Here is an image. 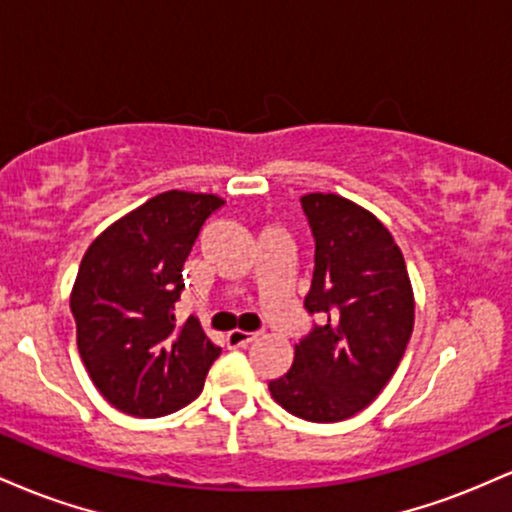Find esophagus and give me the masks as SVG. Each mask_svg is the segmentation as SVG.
<instances>
[{
  "label": "esophagus",
  "mask_w": 512,
  "mask_h": 512,
  "mask_svg": "<svg viewBox=\"0 0 512 512\" xmlns=\"http://www.w3.org/2000/svg\"><path fill=\"white\" fill-rule=\"evenodd\" d=\"M260 337L257 332H243V330H231L226 334V342L228 346H248L250 342H255V339Z\"/></svg>",
  "instance_id": "34e87169"
}]
</instances>
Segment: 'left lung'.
Wrapping results in <instances>:
<instances>
[{
    "label": "left lung",
    "mask_w": 512,
    "mask_h": 512,
    "mask_svg": "<svg viewBox=\"0 0 512 512\" xmlns=\"http://www.w3.org/2000/svg\"><path fill=\"white\" fill-rule=\"evenodd\" d=\"M315 238L305 310L320 317L269 392L315 424L351 419L390 383L414 330V291L387 228L339 195L301 197Z\"/></svg>",
    "instance_id": "1"
}]
</instances>
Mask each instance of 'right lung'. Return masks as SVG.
<instances>
[{
    "label": "right lung",
    "instance_id": "add662e5",
    "mask_svg": "<svg viewBox=\"0 0 512 512\" xmlns=\"http://www.w3.org/2000/svg\"><path fill=\"white\" fill-rule=\"evenodd\" d=\"M223 199L170 190L129 211L88 245L76 274V346L98 392L139 419L197 399L221 349L195 317L178 325L182 264Z\"/></svg>",
    "mask_w": 512,
    "mask_h": 512
}]
</instances>
